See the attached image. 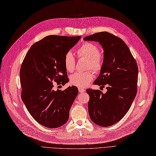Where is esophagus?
Here are the masks:
<instances>
[{
	"instance_id": "obj_1",
	"label": "esophagus",
	"mask_w": 156,
	"mask_h": 156,
	"mask_svg": "<svg viewBox=\"0 0 156 156\" xmlns=\"http://www.w3.org/2000/svg\"><path fill=\"white\" fill-rule=\"evenodd\" d=\"M78 90L80 93H83V92H85V89L82 87H78Z\"/></svg>"
}]
</instances>
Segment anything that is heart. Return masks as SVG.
<instances>
[{"label":"heart","mask_w":156,"mask_h":156,"mask_svg":"<svg viewBox=\"0 0 156 156\" xmlns=\"http://www.w3.org/2000/svg\"><path fill=\"white\" fill-rule=\"evenodd\" d=\"M79 58H87V69H93L95 73L100 72L103 67V58L100 53L98 46L93 43L85 42L76 51ZM63 63L69 72H73L76 67V59L71 52H67L64 56ZM94 74L93 71H78L73 74L70 78V82L73 85L79 87H83L88 85L93 80Z\"/></svg>","instance_id":"b5f03b06"}]
</instances>
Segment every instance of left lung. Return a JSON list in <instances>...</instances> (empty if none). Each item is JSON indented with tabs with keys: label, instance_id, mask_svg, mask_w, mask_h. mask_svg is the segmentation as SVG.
Instances as JSON below:
<instances>
[{
	"label": "left lung",
	"instance_id": "1",
	"mask_svg": "<svg viewBox=\"0 0 156 156\" xmlns=\"http://www.w3.org/2000/svg\"><path fill=\"white\" fill-rule=\"evenodd\" d=\"M98 42L103 48V65L94 84L104 87L87 89L89 116L95 124L109 126L122 119L131 107L137 93L138 67L128 46L122 39L106 31L83 38Z\"/></svg>",
	"mask_w": 156,
	"mask_h": 156
}]
</instances>
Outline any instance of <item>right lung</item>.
I'll return each mask as SVG.
<instances>
[{"label": "right lung", "instance_id": "1", "mask_svg": "<svg viewBox=\"0 0 156 156\" xmlns=\"http://www.w3.org/2000/svg\"><path fill=\"white\" fill-rule=\"evenodd\" d=\"M80 38V36L45 37L31 46L22 63V100L31 116L45 127H60L68 121L78 88L71 86L55 91L53 82L65 85L68 82L63 59Z\"/></svg>", "mask_w": 156, "mask_h": 156}]
</instances>
